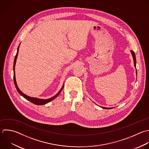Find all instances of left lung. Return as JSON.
<instances>
[{
  "label": "left lung",
  "instance_id": "obj_1",
  "mask_svg": "<svg viewBox=\"0 0 149 149\" xmlns=\"http://www.w3.org/2000/svg\"><path fill=\"white\" fill-rule=\"evenodd\" d=\"M131 52V54L132 55V56H133V61H134V67L136 68V56H135V54H134V52L133 51H130ZM136 74H137V70L136 71ZM102 108L104 109H111L112 108H106V107H102Z\"/></svg>",
  "mask_w": 149,
  "mask_h": 149
}]
</instances>
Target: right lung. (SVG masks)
<instances>
[{
  "label": "right lung",
  "mask_w": 149,
  "mask_h": 149,
  "mask_svg": "<svg viewBox=\"0 0 149 149\" xmlns=\"http://www.w3.org/2000/svg\"><path fill=\"white\" fill-rule=\"evenodd\" d=\"M19 47H20V45L18 47V48H17V54L16 55V56H15V61H14V64H13V71H14V76H13V79H14V82H15V86H16V88L18 91V93L21 95H22L24 98H25L26 100H27L28 101L31 102L32 103L36 104V105H44L45 104H47L48 102L52 101L53 100H54L55 98H56L58 97V95L60 94V93L62 91L63 88V85L62 86V87L61 88V89L60 90V91L55 95H54V97L50 98H48V99H40V98H34V97H29L26 94H24L23 92H22L20 91V90L18 86H17V83H16V76H15V65H16V59H17V55H18V53H19Z\"/></svg>",
  "instance_id": "right-lung-1"
}]
</instances>
